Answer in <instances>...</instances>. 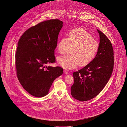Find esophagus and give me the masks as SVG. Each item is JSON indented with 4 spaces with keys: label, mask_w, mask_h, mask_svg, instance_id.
<instances>
[{
    "label": "esophagus",
    "mask_w": 127,
    "mask_h": 127,
    "mask_svg": "<svg viewBox=\"0 0 127 127\" xmlns=\"http://www.w3.org/2000/svg\"><path fill=\"white\" fill-rule=\"evenodd\" d=\"M64 73H65V74H68V70H67V69H64Z\"/></svg>",
    "instance_id": "34e87169"
}]
</instances>
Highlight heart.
<instances>
[{
    "label": "heart",
    "mask_w": 127,
    "mask_h": 127,
    "mask_svg": "<svg viewBox=\"0 0 127 127\" xmlns=\"http://www.w3.org/2000/svg\"><path fill=\"white\" fill-rule=\"evenodd\" d=\"M72 48L71 55L59 57L58 62L63 68L67 69L84 67L91 63L98 54L99 43L98 40L85 29L78 28L68 32V38L62 37L58 42L57 49L59 53L65 54Z\"/></svg>",
    "instance_id": "obj_1"
}]
</instances>
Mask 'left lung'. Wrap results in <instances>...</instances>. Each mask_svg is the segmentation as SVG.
Wrapping results in <instances>:
<instances>
[{"label":"left lung","mask_w":127,"mask_h":127,"mask_svg":"<svg viewBox=\"0 0 127 127\" xmlns=\"http://www.w3.org/2000/svg\"><path fill=\"white\" fill-rule=\"evenodd\" d=\"M99 48L95 59L88 65L73 73L74 83L71 88L72 96L80 101L90 100L102 90L114 68V50L110 40L101 31Z\"/></svg>","instance_id":"left-lung-1"}]
</instances>
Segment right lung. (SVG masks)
<instances>
[{
  "label": "right lung",
  "mask_w": 127,
  "mask_h": 127,
  "mask_svg": "<svg viewBox=\"0 0 127 127\" xmlns=\"http://www.w3.org/2000/svg\"><path fill=\"white\" fill-rule=\"evenodd\" d=\"M63 22L46 20L27 29L18 42L15 54L16 74L20 84L36 97L46 95L54 81L63 73V68L46 66L56 62L55 49Z\"/></svg>",
  "instance_id": "add662e5"
}]
</instances>
